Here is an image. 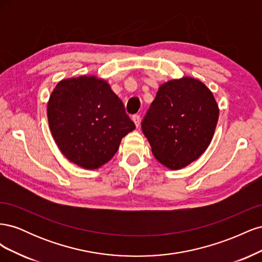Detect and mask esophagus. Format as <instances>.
<instances>
[{
    "label": "esophagus",
    "mask_w": 262,
    "mask_h": 262,
    "mask_svg": "<svg viewBox=\"0 0 262 262\" xmlns=\"http://www.w3.org/2000/svg\"><path fill=\"white\" fill-rule=\"evenodd\" d=\"M132 120H133L134 124H136L137 126H139V125H140L141 118H140V116H139V115H134V116H132Z\"/></svg>",
    "instance_id": "34e87169"
}]
</instances>
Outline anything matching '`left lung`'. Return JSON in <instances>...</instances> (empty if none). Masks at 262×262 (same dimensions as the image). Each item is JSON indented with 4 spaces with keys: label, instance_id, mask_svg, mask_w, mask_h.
Returning <instances> with one entry per match:
<instances>
[{
    "label": "left lung",
    "instance_id": "8db88e82",
    "mask_svg": "<svg viewBox=\"0 0 262 262\" xmlns=\"http://www.w3.org/2000/svg\"><path fill=\"white\" fill-rule=\"evenodd\" d=\"M219 114L216 100L205 84L185 76L160 86L142 121V130L156 160L177 170L205 152Z\"/></svg>",
    "mask_w": 262,
    "mask_h": 262
}]
</instances>
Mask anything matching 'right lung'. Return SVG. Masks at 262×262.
Masks as SVG:
<instances>
[{
	"label": "right lung",
	"mask_w": 262,
	"mask_h": 262,
	"mask_svg": "<svg viewBox=\"0 0 262 262\" xmlns=\"http://www.w3.org/2000/svg\"><path fill=\"white\" fill-rule=\"evenodd\" d=\"M49 128L70 162L97 169L109 162L123 137L136 129L107 81L82 75L60 81L47 106Z\"/></svg>",
	"instance_id": "add662e5"
}]
</instances>
